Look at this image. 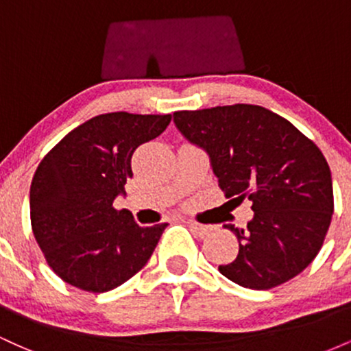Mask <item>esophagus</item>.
<instances>
[{
    "label": "esophagus",
    "mask_w": 351,
    "mask_h": 351,
    "mask_svg": "<svg viewBox=\"0 0 351 351\" xmlns=\"http://www.w3.org/2000/svg\"><path fill=\"white\" fill-rule=\"evenodd\" d=\"M188 226L191 231H195L196 234H206V232L209 231V226H204V224H198V223H189L188 221Z\"/></svg>",
    "instance_id": "34e87169"
}]
</instances>
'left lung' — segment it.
<instances>
[{
  "mask_svg": "<svg viewBox=\"0 0 351 351\" xmlns=\"http://www.w3.org/2000/svg\"><path fill=\"white\" fill-rule=\"evenodd\" d=\"M173 120L208 152L226 198L252 201L247 226L224 224L239 252L219 272L267 291L304 271L324 245L333 215L332 173L320 148L284 117L251 104L180 110Z\"/></svg>",
  "mask_w": 351,
  "mask_h": 351,
  "instance_id": "left-lung-1",
  "label": "left lung"
}]
</instances>
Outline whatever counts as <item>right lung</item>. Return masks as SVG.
<instances>
[{
    "label": "right lung",
    "mask_w": 351,
    "mask_h": 351,
    "mask_svg": "<svg viewBox=\"0 0 351 351\" xmlns=\"http://www.w3.org/2000/svg\"><path fill=\"white\" fill-rule=\"evenodd\" d=\"M171 115L112 112L69 132L39 163L29 191L31 228L49 267L86 292H107L147 264L167 223L142 228L115 209L134 176L132 155Z\"/></svg>",
    "instance_id": "add662e5"
}]
</instances>
